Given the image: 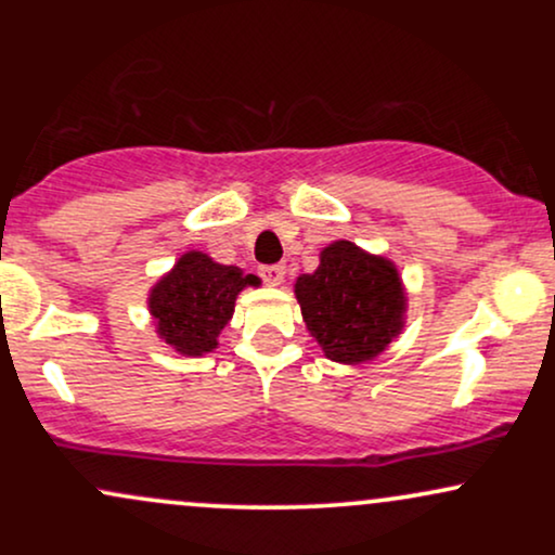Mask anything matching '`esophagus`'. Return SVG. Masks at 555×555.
<instances>
[{
	"label": "esophagus",
	"instance_id": "esophagus-1",
	"mask_svg": "<svg viewBox=\"0 0 555 555\" xmlns=\"http://www.w3.org/2000/svg\"><path fill=\"white\" fill-rule=\"evenodd\" d=\"M284 273H286V269L282 263L279 266H263V269H260V276H263V282L266 284H271V286H279L284 282Z\"/></svg>",
	"mask_w": 555,
	"mask_h": 555
}]
</instances>
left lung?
<instances>
[{"label": "left lung", "instance_id": "obj_1", "mask_svg": "<svg viewBox=\"0 0 555 555\" xmlns=\"http://www.w3.org/2000/svg\"><path fill=\"white\" fill-rule=\"evenodd\" d=\"M313 273L295 279L302 321L328 360L362 365L404 331L406 289L391 258L336 240Z\"/></svg>", "mask_w": 555, "mask_h": 555}]
</instances>
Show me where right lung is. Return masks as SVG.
<instances>
[{
  "mask_svg": "<svg viewBox=\"0 0 555 555\" xmlns=\"http://www.w3.org/2000/svg\"><path fill=\"white\" fill-rule=\"evenodd\" d=\"M260 286L256 273L224 266L203 250H188L149 289V313L156 336L184 358H203L219 347L232 321L237 295Z\"/></svg>",
  "mask_w": 555,
  "mask_h": 555,
  "instance_id": "1",
  "label": "right lung"
}]
</instances>
